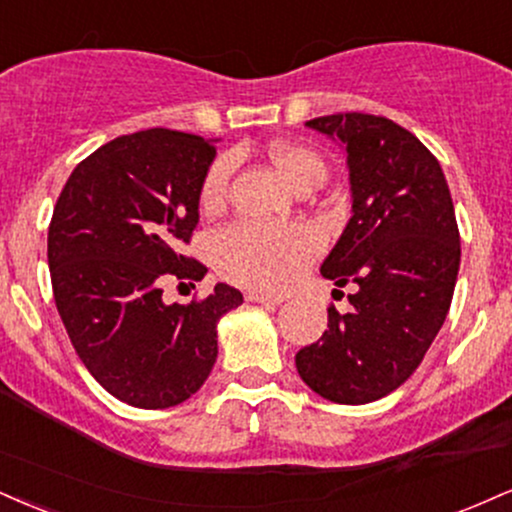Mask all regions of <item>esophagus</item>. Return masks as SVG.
Returning a JSON list of instances; mask_svg holds the SVG:
<instances>
[{"mask_svg":"<svg viewBox=\"0 0 512 512\" xmlns=\"http://www.w3.org/2000/svg\"><path fill=\"white\" fill-rule=\"evenodd\" d=\"M245 300H248V303H264V305H281L283 303V298H279V295H267V293H257V291L245 293Z\"/></svg>","mask_w":512,"mask_h":512,"instance_id":"34e87169","label":"esophagus"}]
</instances>
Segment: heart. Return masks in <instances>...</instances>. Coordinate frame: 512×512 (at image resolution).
Instances as JSON below:
<instances>
[{
    "instance_id": "1",
    "label": "heart",
    "mask_w": 512,
    "mask_h": 512,
    "mask_svg": "<svg viewBox=\"0 0 512 512\" xmlns=\"http://www.w3.org/2000/svg\"><path fill=\"white\" fill-rule=\"evenodd\" d=\"M274 169L293 188L319 186L326 164L319 152L300 143H274L269 147ZM231 159L221 157L207 169L200 186V205L219 209L226 202ZM319 252V236L303 224H255L238 221L217 231L209 243L214 267L240 286L260 291H283L298 279L303 267Z\"/></svg>"
}]
</instances>
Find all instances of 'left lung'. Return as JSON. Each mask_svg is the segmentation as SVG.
I'll list each match as a JSON object with an SVG mask.
<instances>
[{
    "mask_svg": "<svg viewBox=\"0 0 512 512\" xmlns=\"http://www.w3.org/2000/svg\"><path fill=\"white\" fill-rule=\"evenodd\" d=\"M348 152L353 217L322 264L353 286L350 312L295 355L303 381L331 403L389 396L420 367L453 300L460 231L439 159L386 116L346 112L307 121Z\"/></svg>",
    "mask_w": 512,
    "mask_h": 512,
    "instance_id": "obj_1",
    "label": "left lung"
}]
</instances>
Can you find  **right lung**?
Returning <instances> with one entry per match:
<instances>
[{
  "label": "right lung",
  "instance_id": "add662e5",
  "mask_svg": "<svg viewBox=\"0 0 512 512\" xmlns=\"http://www.w3.org/2000/svg\"><path fill=\"white\" fill-rule=\"evenodd\" d=\"M217 147L200 135L147 128L85 157L61 190L47 236L54 303L88 372L133 408L164 410L205 384L217 322L243 303L217 283L207 298L166 305V281H200L183 255Z\"/></svg>",
  "mask_w": 512,
  "mask_h": 512
}]
</instances>
